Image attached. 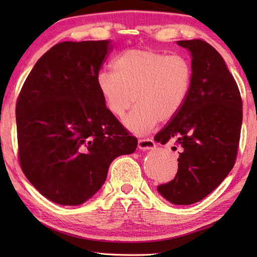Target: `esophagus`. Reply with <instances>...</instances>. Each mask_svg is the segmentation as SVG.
<instances>
[{"label":"esophagus","mask_w":257,"mask_h":257,"mask_svg":"<svg viewBox=\"0 0 257 257\" xmlns=\"http://www.w3.org/2000/svg\"><path fill=\"white\" fill-rule=\"evenodd\" d=\"M154 145V142L151 138H144L138 140V147L140 150L146 151V150H152Z\"/></svg>","instance_id":"esophagus-1"}]
</instances>
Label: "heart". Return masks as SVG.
Wrapping results in <instances>:
<instances>
[{
    "mask_svg": "<svg viewBox=\"0 0 257 257\" xmlns=\"http://www.w3.org/2000/svg\"><path fill=\"white\" fill-rule=\"evenodd\" d=\"M111 72H99L96 84L107 111L117 119L137 105L125 125L137 135L173 119L192 87L193 69L187 57L150 49H128L113 59Z\"/></svg>",
    "mask_w": 257,
    "mask_h": 257,
    "instance_id": "obj_1",
    "label": "heart"
}]
</instances>
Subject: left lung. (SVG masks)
Here are the masks:
<instances>
[{
	"label": "left lung",
	"mask_w": 257,
	"mask_h": 257,
	"mask_svg": "<svg viewBox=\"0 0 257 257\" xmlns=\"http://www.w3.org/2000/svg\"><path fill=\"white\" fill-rule=\"evenodd\" d=\"M192 56L187 100L154 140L180 147L178 172L158 192L173 205H192L212 193L233 168L242 125V99L221 55L202 40L178 41ZM177 150V147L173 149Z\"/></svg>",
	"instance_id": "obj_1"
}]
</instances>
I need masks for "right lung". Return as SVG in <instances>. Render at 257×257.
I'll list each match as a JSON object with an SVG mask.
<instances>
[{"label":"right lung","mask_w":257,"mask_h":257,"mask_svg":"<svg viewBox=\"0 0 257 257\" xmlns=\"http://www.w3.org/2000/svg\"><path fill=\"white\" fill-rule=\"evenodd\" d=\"M110 50V41L54 45L35 64L17 98L21 168L58 205L89 200L106 180L113 159L138 145L98 92L96 79Z\"/></svg>","instance_id":"1"}]
</instances>
